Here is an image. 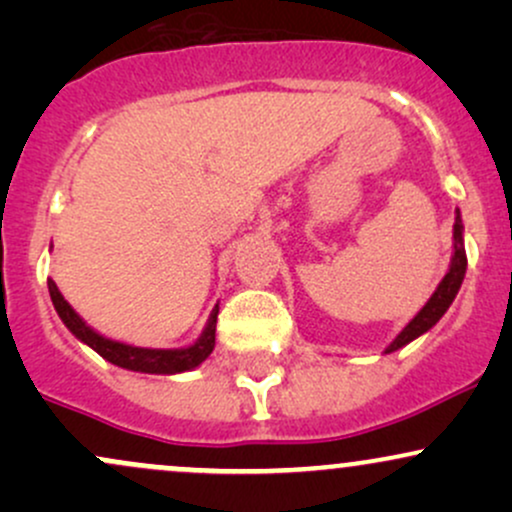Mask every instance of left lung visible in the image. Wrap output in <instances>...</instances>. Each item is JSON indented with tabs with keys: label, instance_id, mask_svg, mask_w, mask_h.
<instances>
[{
	"label": "left lung",
	"instance_id": "1",
	"mask_svg": "<svg viewBox=\"0 0 512 512\" xmlns=\"http://www.w3.org/2000/svg\"><path fill=\"white\" fill-rule=\"evenodd\" d=\"M464 226H462V216L460 209H455V226H452V257H450V269L448 274L443 276V281L438 284V289L433 291V296L428 298L424 308L419 310L414 317L409 320V325L404 327L402 332L392 339L390 346L385 349V354H392V351L402 349L414 339H419L421 334H426L433 325L448 313V308L455 301L457 291H460L462 281H464V272H467V252H464Z\"/></svg>",
	"mask_w": 512,
	"mask_h": 512
}]
</instances>
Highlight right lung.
Masks as SVG:
<instances>
[{"instance_id": "right-lung-1", "label": "right lung", "mask_w": 512, "mask_h": 512, "mask_svg": "<svg viewBox=\"0 0 512 512\" xmlns=\"http://www.w3.org/2000/svg\"><path fill=\"white\" fill-rule=\"evenodd\" d=\"M48 289L52 305H55L57 315L64 322L69 332L74 334L79 342L91 346L96 354H101L105 361L115 363V366L137 370V373H156V375H175V373H187V370L202 366L204 361L211 356L216 344V315H219V303L211 310L207 325H204L202 334L195 344L180 346V349H146V346H132L125 342H115V339L103 337L93 327H88L76 310L64 301V296L57 289V284L48 279Z\"/></svg>"}]
</instances>
